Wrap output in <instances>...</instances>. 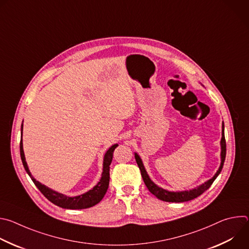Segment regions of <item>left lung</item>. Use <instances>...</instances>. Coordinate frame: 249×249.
<instances>
[{
    "mask_svg": "<svg viewBox=\"0 0 249 249\" xmlns=\"http://www.w3.org/2000/svg\"><path fill=\"white\" fill-rule=\"evenodd\" d=\"M222 140H221V146H222V153H221V158H222V162L220 165L219 170L217 171V173L214 175V177H212L210 180H208L207 182H205L204 184L198 186L197 188H194L192 190L189 191H181V192H169L166 191L162 188H160L159 186H157L151 179L149 175L147 174V171L143 165V162H142L140 157L135 154V159L137 161V164L141 170V174L142 177H143V180L147 186V188L149 189V191L155 195L157 198H159L161 201H165V202H172V203H180V202H186V201H190L192 199L197 198L198 196H200L202 193H204L207 189H209V187L212 185V183L215 181V179L217 178V176L220 174V172L223 169V165L226 160V154H227V144H226V139H225V125L223 122V126H222Z\"/></svg>",
    "mask_w": 249,
    "mask_h": 249,
    "instance_id": "obj_1",
    "label": "left lung"
}]
</instances>
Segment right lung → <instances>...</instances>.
I'll return each instance as SVG.
<instances>
[{"label": "right lung", "mask_w": 249, "mask_h": 249, "mask_svg": "<svg viewBox=\"0 0 249 249\" xmlns=\"http://www.w3.org/2000/svg\"><path fill=\"white\" fill-rule=\"evenodd\" d=\"M21 137H22V125H21ZM117 146H118L117 144L113 145L107 152H106V154L104 156L103 172H102V175H101L100 181L89 192H87L83 195H80V196H76V197H67L63 194L57 193V192L49 189L45 185L38 182L31 175L30 171L28 170V167H27V164H26V161H25V158H24V154H23V149H22V139L20 140L19 150H20V158H21V160H22V164H23L26 172L30 176L31 180L33 181V183L35 185H36V187L39 189V191L50 202H52L53 204H55V205H57L61 208H64V209L80 210V209L90 208V207L96 205L104 197L106 191H107L108 185H109V165L112 161L113 152H114V150L116 149Z\"/></svg>", "instance_id": "right-lung-1"}]
</instances>
